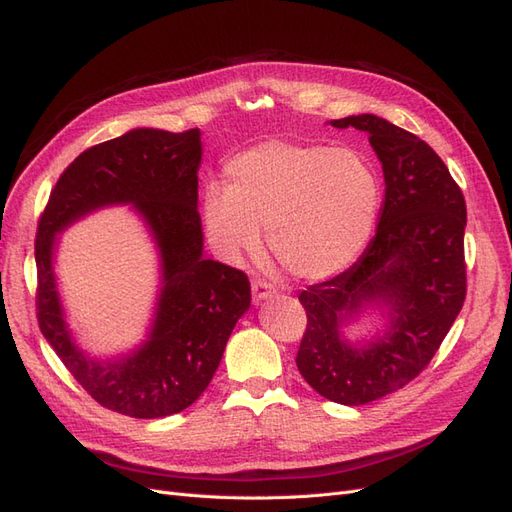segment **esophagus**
<instances>
[{"instance_id": "34e87169", "label": "esophagus", "mask_w": 512, "mask_h": 512, "mask_svg": "<svg viewBox=\"0 0 512 512\" xmlns=\"http://www.w3.org/2000/svg\"><path fill=\"white\" fill-rule=\"evenodd\" d=\"M273 297H275V288L271 284H267L265 280L252 282V301H254V305L265 303V301H269Z\"/></svg>"}]
</instances>
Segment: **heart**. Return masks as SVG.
I'll return each instance as SVG.
<instances>
[{"instance_id":"heart-1","label":"heart","mask_w":512,"mask_h":512,"mask_svg":"<svg viewBox=\"0 0 512 512\" xmlns=\"http://www.w3.org/2000/svg\"><path fill=\"white\" fill-rule=\"evenodd\" d=\"M226 188L209 183L200 215L211 247L237 262L262 232L294 280L318 284L350 269L374 232L380 179L361 151L265 138L224 166Z\"/></svg>"}]
</instances>
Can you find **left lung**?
<instances>
[{"label": "left lung", "instance_id": "8db88e82", "mask_svg": "<svg viewBox=\"0 0 512 512\" xmlns=\"http://www.w3.org/2000/svg\"><path fill=\"white\" fill-rule=\"evenodd\" d=\"M369 134L384 175L376 237L342 275L299 294L307 331L297 367L316 393L363 406L414 380L440 348L466 299V200L421 138L378 115L329 121ZM367 317L381 327L356 340Z\"/></svg>", "mask_w": 512, "mask_h": 512}]
</instances>
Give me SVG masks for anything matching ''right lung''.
<instances>
[{"label": "right lung", "instance_id": "add662e5", "mask_svg": "<svg viewBox=\"0 0 512 512\" xmlns=\"http://www.w3.org/2000/svg\"><path fill=\"white\" fill-rule=\"evenodd\" d=\"M200 130L134 128L83 151L59 177L36 237L38 322L46 342L98 404L134 418L192 406L218 369L237 320L250 309L245 273L203 256L198 215ZM130 206L159 252L161 284L146 339L94 357L67 324L54 275L58 235L87 214Z\"/></svg>", "mask_w": 512, "mask_h": 512}]
</instances>
